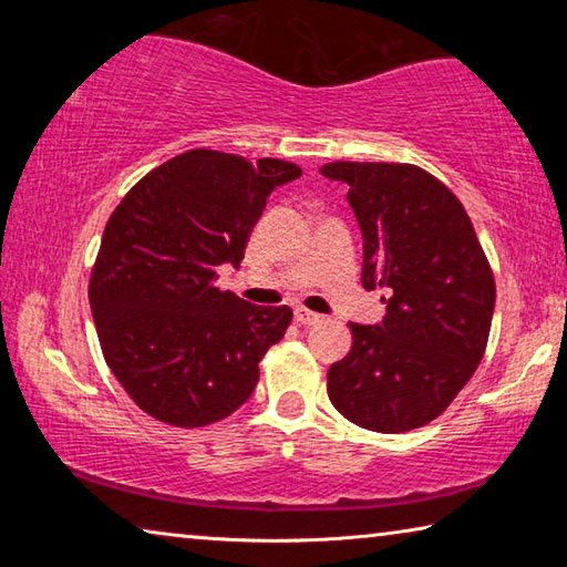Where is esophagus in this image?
Wrapping results in <instances>:
<instances>
[{"label":"esophagus","mask_w":567,"mask_h":567,"mask_svg":"<svg viewBox=\"0 0 567 567\" xmlns=\"http://www.w3.org/2000/svg\"><path fill=\"white\" fill-rule=\"evenodd\" d=\"M322 318L318 312H310V310H305V307H297L295 310V322L297 324H315V322H320Z\"/></svg>","instance_id":"34e87169"}]
</instances>
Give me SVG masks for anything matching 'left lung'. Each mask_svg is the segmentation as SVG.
I'll return each mask as SVG.
<instances>
[{"instance_id": "1", "label": "left lung", "mask_w": 567, "mask_h": 567, "mask_svg": "<svg viewBox=\"0 0 567 567\" xmlns=\"http://www.w3.org/2000/svg\"><path fill=\"white\" fill-rule=\"evenodd\" d=\"M362 229V287L390 297L378 324L350 322L328 372L332 405L375 433L443 415L485 354L495 280L473 223L443 182L400 162H330Z\"/></svg>"}]
</instances>
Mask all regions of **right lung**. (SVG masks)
Instances as JSON below:
<instances>
[{
    "mask_svg": "<svg viewBox=\"0 0 567 567\" xmlns=\"http://www.w3.org/2000/svg\"><path fill=\"white\" fill-rule=\"evenodd\" d=\"M300 175L292 162L189 150L112 213L90 280L92 318L110 370L147 415L203 427L255 392L257 364L292 310L223 292L217 267H239L270 192Z\"/></svg>",
    "mask_w": 567,
    "mask_h": 567,
    "instance_id": "add662e5",
    "label": "right lung"
}]
</instances>
